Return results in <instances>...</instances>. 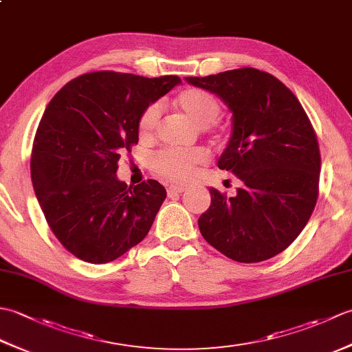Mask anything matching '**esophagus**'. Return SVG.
I'll use <instances>...</instances> for the list:
<instances>
[{"label": "esophagus", "mask_w": 352, "mask_h": 352, "mask_svg": "<svg viewBox=\"0 0 352 352\" xmlns=\"http://www.w3.org/2000/svg\"><path fill=\"white\" fill-rule=\"evenodd\" d=\"M186 190L184 186H169L168 188V195H178V193H183Z\"/></svg>", "instance_id": "esophagus-1"}]
</instances>
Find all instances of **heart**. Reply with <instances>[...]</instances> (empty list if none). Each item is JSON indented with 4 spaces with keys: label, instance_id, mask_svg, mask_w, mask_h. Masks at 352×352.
Wrapping results in <instances>:
<instances>
[{
    "label": "heart",
    "instance_id": "heart-1",
    "mask_svg": "<svg viewBox=\"0 0 352 352\" xmlns=\"http://www.w3.org/2000/svg\"><path fill=\"white\" fill-rule=\"evenodd\" d=\"M174 107L180 110L193 122L206 126L214 125L221 113V102L216 96L204 89L188 87L174 98ZM162 110L159 104H149L142 111L138 122V131L142 140H151L159 129ZM204 149H163L151 160V169L155 175L174 183L189 182L199 164L206 163Z\"/></svg>",
    "mask_w": 352,
    "mask_h": 352
}]
</instances>
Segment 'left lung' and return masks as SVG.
<instances>
[{
	"instance_id": "8db88e82",
	"label": "left lung",
	"mask_w": 352,
	"mask_h": 352,
	"mask_svg": "<svg viewBox=\"0 0 352 352\" xmlns=\"http://www.w3.org/2000/svg\"><path fill=\"white\" fill-rule=\"evenodd\" d=\"M233 111V133L218 162L242 182L228 198L208 189L212 204L199 231L223 256L258 263L300 236L319 197L320 153L301 102L278 78L256 68L186 77Z\"/></svg>"
}]
</instances>
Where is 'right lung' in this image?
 Returning a JSON list of instances; mask_svg holds the SVG:
<instances>
[{"instance_id": "add662e5", "label": "right lung", "mask_w": 352, "mask_h": 352, "mask_svg": "<svg viewBox=\"0 0 352 352\" xmlns=\"http://www.w3.org/2000/svg\"><path fill=\"white\" fill-rule=\"evenodd\" d=\"M182 83L96 71L71 80L45 109L32 149V182L52 233L87 263H109L142 242L166 190L155 180L126 186L118 162L138 145L149 104Z\"/></svg>"}]
</instances>
